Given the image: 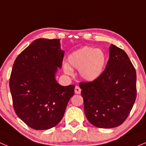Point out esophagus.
<instances>
[{
    "instance_id": "34e87169",
    "label": "esophagus",
    "mask_w": 146,
    "mask_h": 146,
    "mask_svg": "<svg viewBox=\"0 0 146 146\" xmlns=\"http://www.w3.org/2000/svg\"><path fill=\"white\" fill-rule=\"evenodd\" d=\"M81 88L80 87L78 86H76V87H75V89H74V92L76 94H81Z\"/></svg>"
}]
</instances>
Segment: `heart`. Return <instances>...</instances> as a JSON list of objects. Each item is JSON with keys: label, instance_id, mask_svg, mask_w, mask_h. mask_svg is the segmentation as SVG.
Segmentation results:
<instances>
[{"label": "heart", "instance_id": "1", "mask_svg": "<svg viewBox=\"0 0 146 146\" xmlns=\"http://www.w3.org/2000/svg\"><path fill=\"white\" fill-rule=\"evenodd\" d=\"M106 60V55L103 51L89 46L75 50L68 58L70 64L79 69L81 76L87 81H94L100 76ZM64 71L68 74H72V69L67 64L64 66Z\"/></svg>", "mask_w": 146, "mask_h": 146}]
</instances>
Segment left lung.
I'll return each mask as SVG.
<instances>
[{
	"instance_id": "1",
	"label": "left lung",
	"mask_w": 146,
	"mask_h": 146,
	"mask_svg": "<svg viewBox=\"0 0 146 146\" xmlns=\"http://www.w3.org/2000/svg\"><path fill=\"white\" fill-rule=\"evenodd\" d=\"M79 86L88 121L99 128H114L127 119L136 100V70L124 50L112 44L100 76Z\"/></svg>"
}]
</instances>
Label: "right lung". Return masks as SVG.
<instances>
[{"label":"right lung","instance_id":"obj_1","mask_svg":"<svg viewBox=\"0 0 146 146\" xmlns=\"http://www.w3.org/2000/svg\"><path fill=\"white\" fill-rule=\"evenodd\" d=\"M64 52L60 39L38 38L17 57L10 78L15 112L36 130L55 127L62 119L74 85L62 86L55 75Z\"/></svg>","mask_w":146,"mask_h":146}]
</instances>
